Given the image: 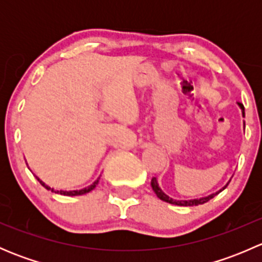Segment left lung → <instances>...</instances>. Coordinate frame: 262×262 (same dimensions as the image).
<instances>
[{
  "instance_id": "8db88e82",
  "label": "left lung",
  "mask_w": 262,
  "mask_h": 262,
  "mask_svg": "<svg viewBox=\"0 0 262 262\" xmlns=\"http://www.w3.org/2000/svg\"><path fill=\"white\" fill-rule=\"evenodd\" d=\"M238 106L241 107V110H242V116H245V107H244V105H242V104H239V102H238ZM229 181H231V180H229ZM229 181L227 182V184H226V186H224L223 189H221V190H219V191H216V192H213V194L208 195V196H203V198H199V199H190V200H176V199H172V198H170V196H168L167 194H165V192L162 191V189H161V187H160V185H158V182H157V179H156V178H153L152 180H150V186H152L153 191L156 192V195H157V196L160 198L161 200H163V202H166V203H170V204L180 205V207H194V205L204 204V203L209 202V200L212 199V198L215 196L216 194H219V192H221L222 190H224V189H226V187H227V185L229 184Z\"/></svg>"
}]
</instances>
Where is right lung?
<instances>
[{
	"mask_svg": "<svg viewBox=\"0 0 262 262\" xmlns=\"http://www.w3.org/2000/svg\"><path fill=\"white\" fill-rule=\"evenodd\" d=\"M35 178L38 179V181L40 182V184L43 185V186L46 187L47 190H50V191H52V192H55V194L67 195V196H76V195H83V194H86V192H90V191H91V190H94L95 187H96V185L99 184V180H100V178H99V179H97V180H95L94 182H92V184L90 185V186L83 187V189H81V190H71V191H67V190H54V189H53V187L48 186V185H47L46 182L41 181L40 179L38 178V176H35Z\"/></svg>",
	"mask_w": 262,
	"mask_h": 262,
	"instance_id": "add662e5",
	"label": "right lung"
}]
</instances>
